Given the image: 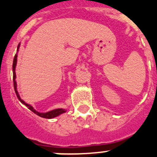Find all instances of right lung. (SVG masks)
Here are the masks:
<instances>
[{
    "instance_id": "1",
    "label": "right lung",
    "mask_w": 157,
    "mask_h": 157,
    "mask_svg": "<svg viewBox=\"0 0 157 157\" xmlns=\"http://www.w3.org/2000/svg\"><path fill=\"white\" fill-rule=\"evenodd\" d=\"M19 46H20V44H19V45H18L17 52H16V54L15 55V57H14V59H13V64H12V70H13L14 89H15V92H16L18 99L20 101V102H21V103H23V105H26V106H27L30 111H32V112H34V113H35L36 115L39 116L40 117L45 118V119H52V118L56 117V116H59V115H61V114H63V113H64V112H66L67 110H65L64 109H53V110H51V111H49V112H37V111H36L35 109H34V108L31 106V105H29V104H27L24 101H23V100L20 98V96H19V93H18V91H17V83H16V63H17V53H18V52H19Z\"/></svg>"
}]
</instances>
